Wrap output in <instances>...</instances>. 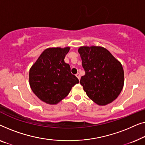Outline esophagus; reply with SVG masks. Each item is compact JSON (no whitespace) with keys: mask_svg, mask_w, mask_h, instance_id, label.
Wrapping results in <instances>:
<instances>
[{"mask_svg":"<svg viewBox=\"0 0 145 145\" xmlns=\"http://www.w3.org/2000/svg\"><path fill=\"white\" fill-rule=\"evenodd\" d=\"M75 76H76L77 78H78V79L79 80V79H80V74H79V73H77L76 75H75Z\"/></svg>","mask_w":145,"mask_h":145,"instance_id":"34e87169","label":"esophagus"}]
</instances>
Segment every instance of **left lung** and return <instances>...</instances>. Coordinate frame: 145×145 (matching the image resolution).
I'll return each mask as SVG.
<instances>
[{"mask_svg":"<svg viewBox=\"0 0 145 145\" xmlns=\"http://www.w3.org/2000/svg\"><path fill=\"white\" fill-rule=\"evenodd\" d=\"M78 52L85 72L80 80L83 90L97 105L111 103L123 87L124 72L121 63L102 46H81Z\"/></svg>","mask_w":145,"mask_h":145,"instance_id":"1","label":"left lung"}]
</instances>
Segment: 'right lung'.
<instances>
[{"instance_id": "right-lung-1", "label": "right lung", "mask_w": 145, "mask_h": 145, "mask_svg": "<svg viewBox=\"0 0 145 145\" xmlns=\"http://www.w3.org/2000/svg\"><path fill=\"white\" fill-rule=\"evenodd\" d=\"M70 47L48 48L41 53L29 70L31 90L40 101L56 105L67 97L79 79L64 62Z\"/></svg>"}]
</instances>
